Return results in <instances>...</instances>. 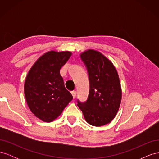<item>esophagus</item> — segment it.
<instances>
[{"label": "esophagus", "mask_w": 159, "mask_h": 159, "mask_svg": "<svg viewBox=\"0 0 159 159\" xmlns=\"http://www.w3.org/2000/svg\"><path fill=\"white\" fill-rule=\"evenodd\" d=\"M71 94H72V95H73V98H75V97H76V93H77V92H76V91H71Z\"/></svg>", "instance_id": "1"}]
</instances>
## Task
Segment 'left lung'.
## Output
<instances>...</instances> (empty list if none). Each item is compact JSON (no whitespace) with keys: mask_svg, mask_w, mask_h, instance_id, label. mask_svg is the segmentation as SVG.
<instances>
[{"mask_svg":"<svg viewBox=\"0 0 159 159\" xmlns=\"http://www.w3.org/2000/svg\"><path fill=\"white\" fill-rule=\"evenodd\" d=\"M87 68L89 91L87 100L78 106L91 125L99 127L110 123L116 115L121 100V88L117 71L100 52L85 51L80 56Z\"/></svg>","mask_w":159,"mask_h":159,"instance_id":"8db88e82","label":"left lung"}]
</instances>
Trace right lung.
Returning <instances> with one entry per match:
<instances>
[{"mask_svg": "<svg viewBox=\"0 0 159 159\" xmlns=\"http://www.w3.org/2000/svg\"><path fill=\"white\" fill-rule=\"evenodd\" d=\"M71 55L68 51L47 52L27 75L25 84L27 104L32 113L43 121H54L73 99L60 72Z\"/></svg>", "mask_w": 159, "mask_h": 159, "instance_id": "add662e5", "label": "right lung"}]
</instances>
